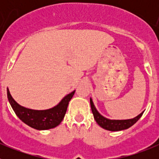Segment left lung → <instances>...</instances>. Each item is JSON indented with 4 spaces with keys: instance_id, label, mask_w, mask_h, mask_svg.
Listing matches in <instances>:
<instances>
[{
    "instance_id": "1",
    "label": "left lung",
    "mask_w": 159,
    "mask_h": 159,
    "mask_svg": "<svg viewBox=\"0 0 159 159\" xmlns=\"http://www.w3.org/2000/svg\"><path fill=\"white\" fill-rule=\"evenodd\" d=\"M90 103H91V108H92V111L93 113L94 119H95V121L102 128L105 129V130H111V131H119V130H126V129L129 128L131 126L134 124L139 119L141 118L143 116V112L140 113L139 116L133 118V119H110L104 117L102 116L98 110L95 107V104H94L93 101H92V98H90Z\"/></svg>"
}]
</instances>
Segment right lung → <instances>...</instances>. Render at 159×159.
<instances>
[{"instance_id":"obj_1","label":"right lung","mask_w":159,"mask_h":159,"mask_svg":"<svg viewBox=\"0 0 159 159\" xmlns=\"http://www.w3.org/2000/svg\"><path fill=\"white\" fill-rule=\"evenodd\" d=\"M75 92V90L67 94L58 104L46 110H33L20 106L14 100L8 88H7V95L12 110L23 123L36 130H43L54 128L60 125L64 119L68 103Z\"/></svg>"}]
</instances>
